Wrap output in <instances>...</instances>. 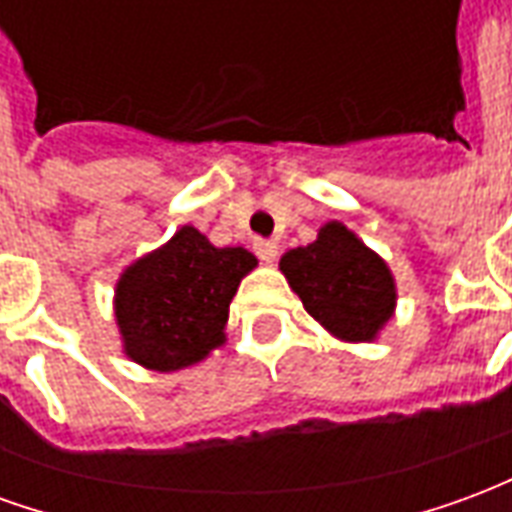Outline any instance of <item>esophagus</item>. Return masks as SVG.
<instances>
[{"label":"esophagus","instance_id":"34e87169","mask_svg":"<svg viewBox=\"0 0 512 512\" xmlns=\"http://www.w3.org/2000/svg\"><path fill=\"white\" fill-rule=\"evenodd\" d=\"M277 244L274 241H255V255L263 260V263H274L277 260Z\"/></svg>","mask_w":512,"mask_h":512}]
</instances>
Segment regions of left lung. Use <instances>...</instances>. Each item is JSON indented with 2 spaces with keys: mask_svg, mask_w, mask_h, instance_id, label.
Instances as JSON below:
<instances>
[{
  "mask_svg": "<svg viewBox=\"0 0 512 512\" xmlns=\"http://www.w3.org/2000/svg\"><path fill=\"white\" fill-rule=\"evenodd\" d=\"M279 268L304 310L340 340L367 343L392 318L395 279L345 224L321 227L318 241L285 252Z\"/></svg>",
  "mask_w": 512,
  "mask_h": 512,
  "instance_id": "left-lung-1",
  "label": "left lung"
}]
</instances>
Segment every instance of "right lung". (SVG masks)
<instances>
[{
  "mask_svg": "<svg viewBox=\"0 0 512 512\" xmlns=\"http://www.w3.org/2000/svg\"><path fill=\"white\" fill-rule=\"evenodd\" d=\"M257 266L244 246H216L180 227L117 282L115 315L126 354L150 370H180L224 343V323L241 279Z\"/></svg>",
  "mask_w": 512,
  "mask_h": 512,
  "instance_id": "right-lung-1",
  "label": "right lung"
}]
</instances>
